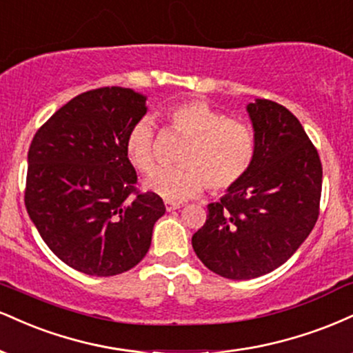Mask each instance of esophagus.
I'll return each instance as SVG.
<instances>
[{"mask_svg": "<svg viewBox=\"0 0 353 353\" xmlns=\"http://www.w3.org/2000/svg\"><path fill=\"white\" fill-rule=\"evenodd\" d=\"M180 206H181V203H178V201H165V208H167V211L178 210Z\"/></svg>", "mask_w": 353, "mask_h": 353, "instance_id": "1", "label": "esophagus"}]
</instances>
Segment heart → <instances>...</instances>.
Wrapping results in <instances>:
<instances>
[{
  "mask_svg": "<svg viewBox=\"0 0 353 353\" xmlns=\"http://www.w3.org/2000/svg\"><path fill=\"white\" fill-rule=\"evenodd\" d=\"M170 134L185 139L176 167L159 168L147 178L150 192L168 201L196 196L203 190L225 193L250 172L256 155V134L248 122L226 117L200 99L170 103L161 114ZM127 159L142 173L157 165V134L147 119L139 120L125 139Z\"/></svg>",
  "mask_w": 353,
  "mask_h": 353,
  "instance_id": "b5f03b06",
  "label": "heart"
}]
</instances>
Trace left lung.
<instances>
[{
    "label": "left lung",
    "mask_w": 353,
    "mask_h": 353,
    "mask_svg": "<svg viewBox=\"0 0 353 353\" xmlns=\"http://www.w3.org/2000/svg\"><path fill=\"white\" fill-rule=\"evenodd\" d=\"M256 155L246 176L218 203L193 234L198 258L226 279H254L284 264L319 218L322 163L292 112L258 99L248 105Z\"/></svg>",
    "instance_id": "left-lung-1"
}]
</instances>
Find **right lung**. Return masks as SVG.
I'll return each mask as SVG.
<instances>
[{
    "instance_id": "1",
    "label": "right lung",
    "mask_w": 353,
    "mask_h": 353,
    "mask_svg": "<svg viewBox=\"0 0 353 353\" xmlns=\"http://www.w3.org/2000/svg\"><path fill=\"white\" fill-rule=\"evenodd\" d=\"M142 94L101 87L79 94L37 128L28 152L24 205L48 248L89 276L140 263L163 200L137 186L125 139L143 117Z\"/></svg>"
}]
</instances>
